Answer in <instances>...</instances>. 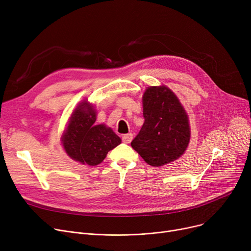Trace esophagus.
<instances>
[{
	"mask_svg": "<svg viewBox=\"0 0 251 251\" xmlns=\"http://www.w3.org/2000/svg\"><path fill=\"white\" fill-rule=\"evenodd\" d=\"M132 138H133V134H132V133L124 134V135L122 136V141H123L124 143H130L131 140H132Z\"/></svg>",
	"mask_w": 251,
	"mask_h": 251,
	"instance_id": "obj_1",
	"label": "esophagus"
}]
</instances>
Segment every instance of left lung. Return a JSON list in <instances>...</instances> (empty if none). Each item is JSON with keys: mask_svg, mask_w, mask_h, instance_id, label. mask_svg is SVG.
Wrapping results in <instances>:
<instances>
[{"mask_svg": "<svg viewBox=\"0 0 251 251\" xmlns=\"http://www.w3.org/2000/svg\"><path fill=\"white\" fill-rule=\"evenodd\" d=\"M142 105L144 123L131 147L152 167L176 161L190 140L186 111L174 92L165 85L148 87Z\"/></svg>", "mask_w": 251, "mask_h": 251, "instance_id": "8db88e82", "label": "left lung"}]
</instances>
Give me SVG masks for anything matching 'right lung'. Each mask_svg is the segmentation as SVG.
I'll return each instance as SVG.
<instances>
[{"instance_id":"obj_1","label":"right lung","mask_w":251,"mask_h":251,"mask_svg":"<svg viewBox=\"0 0 251 251\" xmlns=\"http://www.w3.org/2000/svg\"><path fill=\"white\" fill-rule=\"evenodd\" d=\"M94 105L83 100L73 111L62 135L63 148L72 160L89 166L100 164L121 138L104 124L96 125Z\"/></svg>"}]
</instances>
